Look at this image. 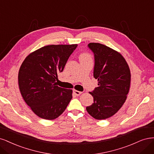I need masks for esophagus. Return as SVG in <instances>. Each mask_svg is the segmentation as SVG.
<instances>
[{
    "label": "esophagus",
    "instance_id": "esophagus-1",
    "mask_svg": "<svg viewBox=\"0 0 154 154\" xmlns=\"http://www.w3.org/2000/svg\"><path fill=\"white\" fill-rule=\"evenodd\" d=\"M73 93L75 94V95L79 96V95H81V94L82 93V92H81V91H77V90H73Z\"/></svg>",
    "mask_w": 154,
    "mask_h": 154
}]
</instances>
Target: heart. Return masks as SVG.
Wrapping results in <instances>:
<instances>
[{
  "instance_id": "b5f03b06",
  "label": "heart",
  "mask_w": 154,
  "mask_h": 154,
  "mask_svg": "<svg viewBox=\"0 0 154 154\" xmlns=\"http://www.w3.org/2000/svg\"><path fill=\"white\" fill-rule=\"evenodd\" d=\"M80 60H85V59H91L90 54L88 52H82L79 56Z\"/></svg>"
}]
</instances>
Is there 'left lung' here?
I'll return each mask as SVG.
<instances>
[{
	"label": "left lung",
	"instance_id": "1",
	"mask_svg": "<svg viewBox=\"0 0 154 154\" xmlns=\"http://www.w3.org/2000/svg\"><path fill=\"white\" fill-rule=\"evenodd\" d=\"M88 47L95 56L93 76L98 86L90 92L94 102L86 110L97 120H105L125 103L131 86V71L125 58L112 48L98 43H89Z\"/></svg>",
	"mask_w": 154,
	"mask_h": 154
}]
</instances>
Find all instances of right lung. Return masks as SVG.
<instances>
[{
  "label": "right lung",
  "instance_id": "obj_1",
  "mask_svg": "<svg viewBox=\"0 0 154 154\" xmlns=\"http://www.w3.org/2000/svg\"><path fill=\"white\" fill-rule=\"evenodd\" d=\"M77 44L50 45L26 57L18 72V86L24 101L34 114L54 120L66 109L72 98V90L57 86L59 72Z\"/></svg>",
  "mask_w": 154,
  "mask_h": 154
}]
</instances>
